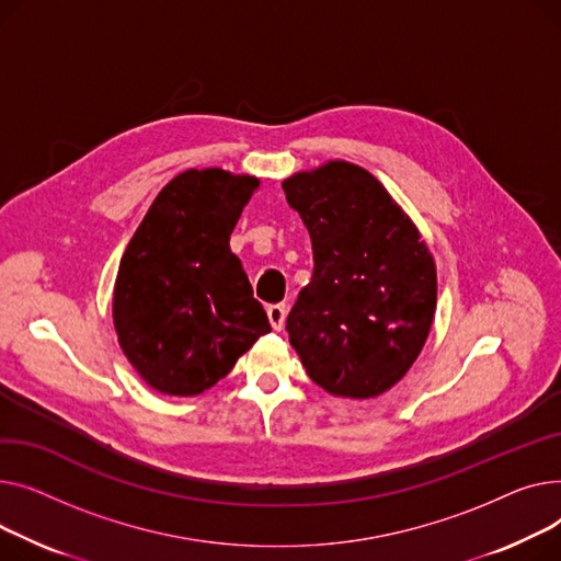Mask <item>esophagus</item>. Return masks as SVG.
<instances>
[{"mask_svg":"<svg viewBox=\"0 0 561 561\" xmlns=\"http://www.w3.org/2000/svg\"><path fill=\"white\" fill-rule=\"evenodd\" d=\"M267 319H270V323H272L274 331H283L285 319H287V308H285V306H280V304L270 306V308H267Z\"/></svg>","mask_w":561,"mask_h":561,"instance_id":"esophagus-1","label":"esophagus"}]
</instances>
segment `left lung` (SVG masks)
<instances>
[{
	"instance_id": "obj_1",
	"label": "left lung",
	"mask_w": 561,
	"mask_h": 561,
	"mask_svg": "<svg viewBox=\"0 0 561 561\" xmlns=\"http://www.w3.org/2000/svg\"><path fill=\"white\" fill-rule=\"evenodd\" d=\"M301 215L314 272L289 317V342L328 393L371 399L419 357L437 306V274L419 230L362 168L335 160L283 181Z\"/></svg>"
}]
</instances>
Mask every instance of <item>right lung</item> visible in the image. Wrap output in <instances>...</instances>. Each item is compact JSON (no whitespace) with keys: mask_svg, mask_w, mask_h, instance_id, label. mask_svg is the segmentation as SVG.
<instances>
[{"mask_svg":"<svg viewBox=\"0 0 561 561\" xmlns=\"http://www.w3.org/2000/svg\"><path fill=\"white\" fill-rule=\"evenodd\" d=\"M257 179L187 170L160 190L117 272L119 346L158 391L194 397L272 331L230 233Z\"/></svg>","mask_w":561,"mask_h":561,"instance_id":"right-lung-1","label":"right lung"}]
</instances>
